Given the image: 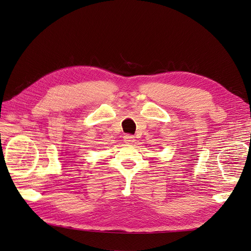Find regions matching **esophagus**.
<instances>
[{"instance_id": "1", "label": "esophagus", "mask_w": 251, "mask_h": 251, "mask_svg": "<svg viewBox=\"0 0 251 251\" xmlns=\"http://www.w3.org/2000/svg\"><path fill=\"white\" fill-rule=\"evenodd\" d=\"M124 140H125V142L126 143H128V144H131V143H133V142H135V137L133 135H130V134H127V135H126L125 137H124Z\"/></svg>"}]
</instances>
